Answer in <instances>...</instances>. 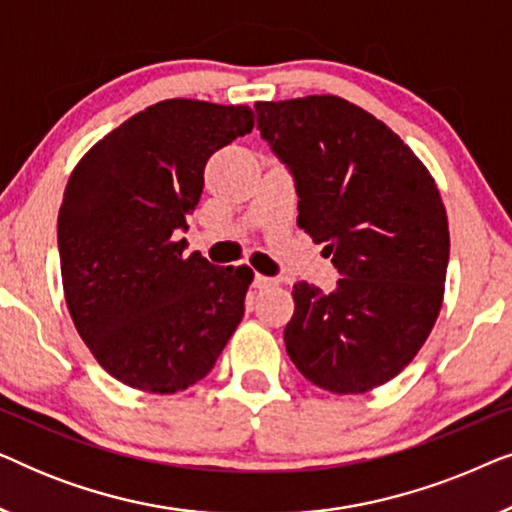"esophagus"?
Here are the masks:
<instances>
[{
	"instance_id": "esophagus-1",
	"label": "esophagus",
	"mask_w": 512,
	"mask_h": 512,
	"mask_svg": "<svg viewBox=\"0 0 512 512\" xmlns=\"http://www.w3.org/2000/svg\"><path fill=\"white\" fill-rule=\"evenodd\" d=\"M275 284H277V279H272V277H265V275H256L254 277L256 289H270V286H275Z\"/></svg>"
}]
</instances>
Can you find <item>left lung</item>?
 I'll return each mask as SVG.
<instances>
[{
	"mask_svg": "<svg viewBox=\"0 0 512 512\" xmlns=\"http://www.w3.org/2000/svg\"><path fill=\"white\" fill-rule=\"evenodd\" d=\"M254 109L293 177L298 226L340 272L331 293L293 284L286 352L333 394L380 387L415 359L443 305L450 230L436 181L396 132L342 97Z\"/></svg>",
	"mask_w": 512,
	"mask_h": 512,
	"instance_id": "1",
	"label": "left lung"
}]
</instances>
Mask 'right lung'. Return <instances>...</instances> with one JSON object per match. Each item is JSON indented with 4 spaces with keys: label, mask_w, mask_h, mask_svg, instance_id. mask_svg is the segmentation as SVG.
Masks as SVG:
<instances>
[{
    "label": "right lung",
    "mask_w": 512,
    "mask_h": 512,
    "mask_svg": "<svg viewBox=\"0 0 512 512\" xmlns=\"http://www.w3.org/2000/svg\"><path fill=\"white\" fill-rule=\"evenodd\" d=\"M254 128L249 107L165 100L100 139L58 214L65 300L97 363L118 382L174 394L214 368L244 317L247 265L184 258L214 151Z\"/></svg>",
    "instance_id": "obj_1"
}]
</instances>
